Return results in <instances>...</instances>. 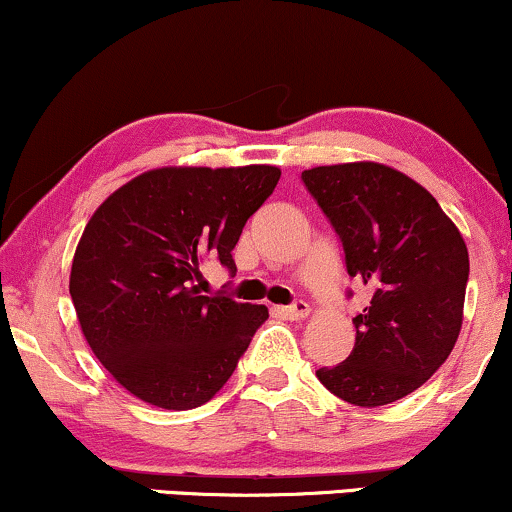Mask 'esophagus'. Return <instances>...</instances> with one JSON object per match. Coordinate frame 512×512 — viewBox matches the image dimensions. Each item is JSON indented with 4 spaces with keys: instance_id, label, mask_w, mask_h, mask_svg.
<instances>
[{
    "instance_id": "34e87169",
    "label": "esophagus",
    "mask_w": 512,
    "mask_h": 512,
    "mask_svg": "<svg viewBox=\"0 0 512 512\" xmlns=\"http://www.w3.org/2000/svg\"><path fill=\"white\" fill-rule=\"evenodd\" d=\"M279 312L286 319H303L310 315V305L305 303V300H295L293 305H286V307H279Z\"/></svg>"
}]
</instances>
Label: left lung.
<instances>
[{"mask_svg":"<svg viewBox=\"0 0 512 512\" xmlns=\"http://www.w3.org/2000/svg\"><path fill=\"white\" fill-rule=\"evenodd\" d=\"M300 178L334 226L348 274L369 288L353 319V353L317 369V379L362 408L405 398L458 341L470 276L465 240L432 193L391 166H317Z\"/></svg>","mask_w":512,"mask_h":512,"instance_id":"left-lung-1","label":"left lung"}]
</instances>
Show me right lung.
Instances as JSON below:
<instances>
[{
    "label": "right lung",
    "mask_w": 512,
    "mask_h": 512,
    "mask_svg": "<svg viewBox=\"0 0 512 512\" xmlns=\"http://www.w3.org/2000/svg\"><path fill=\"white\" fill-rule=\"evenodd\" d=\"M276 166H169L102 202L71 267V300L92 353L126 391L164 410L207 403L229 381L264 305L200 295L202 264L233 274L245 221L279 183Z\"/></svg>",
    "instance_id": "add662e5"
}]
</instances>
